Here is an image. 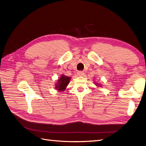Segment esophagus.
Returning a JSON list of instances; mask_svg holds the SVG:
<instances>
[{
  "label": "esophagus",
  "instance_id": "1",
  "mask_svg": "<svg viewBox=\"0 0 146 146\" xmlns=\"http://www.w3.org/2000/svg\"><path fill=\"white\" fill-rule=\"evenodd\" d=\"M77 75H78V76H83L84 75H85V73H84L83 72H82V71H78V72H77Z\"/></svg>",
  "mask_w": 146,
  "mask_h": 146
}]
</instances>
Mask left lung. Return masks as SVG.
<instances>
[{"label":"left lung","instance_id":"left-lung-1","mask_svg":"<svg viewBox=\"0 0 146 146\" xmlns=\"http://www.w3.org/2000/svg\"><path fill=\"white\" fill-rule=\"evenodd\" d=\"M95 83V85L97 86V87H101L102 86V85L100 83H96V82H94Z\"/></svg>","mask_w":146,"mask_h":146}]
</instances>
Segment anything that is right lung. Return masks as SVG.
Returning a JSON list of instances; mask_svg holds the SVG:
<instances>
[{"instance_id": "add662e5", "label": "right lung", "mask_w": 146, "mask_h": 146, "mask_svg": "<svg viewBox=\"0 0 146 146\" xmlns=\"http://www.w3.org/2000/svg\"><path fill=\"white\" fill-rule=\"evenodd\" d=\"M70 80V77L64 76V74H61L60 77L57 80V82L55 84V90L58 91H64L66 90L68 84Z\"/></svg>"}]
</instances>
